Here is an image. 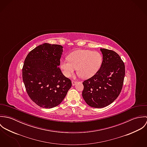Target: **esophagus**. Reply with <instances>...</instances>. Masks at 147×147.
Returning a JSON list of instances; mask_svg holds the SVG:
<instances>
[{
	"mask_svg": "<svg viewBox=\"0 0 147 147\" xmlns=\"http://www.w3.org/2000/svg\"><path fill=\"white\" fill-rule=\"evenodd\" d=\"M76 83H77V82H75V81H74V80H72V85L73 86L75 85Z\"/></svg>",
	"mask_w": 147,
	"mask_h": 147,
	"instance_id": "obj_1",
	"label": "esophagus"
}]
</instances>
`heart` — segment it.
<instances>
[{
	"label": "heart",
	"mask_w": 147,
	"mask_h": 147,
	"mask_svg": "<svg viewBox=\"0 0 147 147\" xmlns=\"http://www.w3.org/2000/svg\"><path fill=\"white\" fill-rule=\"evenodd\" d=\"M102 61V56L99 52L80 50L71 53L68 58L61 59L59 64L66 77H69L76 68L82 78L89 79L97 73Z\"/></svg>",
	"instance_id": "obj_1"
}]
</instances>
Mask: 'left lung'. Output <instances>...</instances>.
Segmentation results:
<instances>
[{
    "instance_id": "1",
    "label": "left lung",
    "mask_w": 147,
    "mask_h": 147,
    "mask_svg": "<svg viewBox=\"0 0 147 147\" xmlns=\"http://www.w3.org/2000/svg\"><path fill=\"white\" fill-rule=\"evenodd\" d=\"M102 65L93 76L83 83L82 96L85 102L94 108H102L113 103L119 95L125 75V64L115 51L100 49Z\"/></svg>"
}]
</instances>
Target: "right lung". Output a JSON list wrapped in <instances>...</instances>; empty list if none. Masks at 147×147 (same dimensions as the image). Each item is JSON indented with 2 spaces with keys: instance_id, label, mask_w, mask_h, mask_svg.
Segmentation results:
<instances>
[{
  "instance_id": "right-lung-1",
  "label": "right lung",
  "mask_w": 147,
  "mask_h": 147,
  "mask_svg": "<svg viewBox=\"0 0 147 147\" xmlns=\"http://www.w3.org/2000/svg\"><path fill=\"white\" fill-rule=\"evenodd\" d=\"M63 46L45 43L32 50L22 67V80L30 99L50 109L59 105L71 88V80L59 67Z\"/></svg>"
}]
</instances>
